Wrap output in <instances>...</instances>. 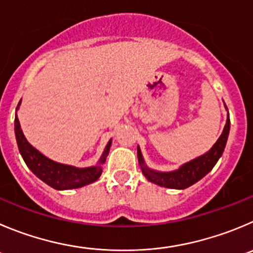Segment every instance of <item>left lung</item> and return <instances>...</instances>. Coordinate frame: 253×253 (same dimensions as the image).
I'll return each mask as SVG.
<instances>
[{
	"label": "left lung",
	"mask_w": 253,
	"mask_h": 253,
	"mask_svg": "<svg viewBox=\"0 0 253 253\" xmlns=\"http://www.w3.org/2000/svg\"><path fill=\"white\" fill-rule=\"evenodd\" d=\"M228 133H230V117H227L225 128L218 137L217 142L212 146L211 150L205 155L200 156L197 159L182 165L178 169L169 172H159L151 169L146 166L145 160L142 157L140 147H137V157L142 173L150 182L156 183L166 188H176V190H185L190 187L193 183L200 181L202 177L206 176L210 171L214 167L219 157L222 156L223 150L226 147Z\"/></svg>",
	"instance_id": "8db88e82"
}]
</instances>
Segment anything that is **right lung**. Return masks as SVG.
<instances>
[{
  "label": "right lung",
  "instance_id": "obj_1",
  "mask_svg": "<svg viewBox=\"0 0 253 253\" xmlns=\"http://www.w3.org/2000/svg\"><path fill=\"white\" fill-rule=\"evenodd\" d=\"M20 105L21 101L18 103V106ZM15 134L18 150H20L21 156H22L23 161L26 162L28 169L34 172L40 180L51 186L52 188L60 191L84 187V186L97 181L100 178L101 173H102L101 165L105 164L106 157L110 152L111 143H112V140L108 141L97 166L79 169V167L68 166V165L52 161V160L47 159L44 155H42L41 152H39L34 146H31L28 141L26 140L22 129H21L17 113L15 116Z\"/></svg>",
  "mask_w": 253,
  "mask_h": 253
}]
</instances>
